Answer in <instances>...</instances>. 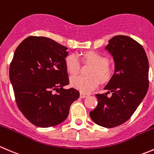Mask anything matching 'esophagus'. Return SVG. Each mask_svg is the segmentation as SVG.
<instances>
[{
    "label": "esophagus",
    "instance_id": "obj_1",
    "mask_svg": "<svg viewBox=\"0 0 154 154\" xmlns=\"http://www.w3.org/2000/svg\"><path fill=\"white\" fill-rule=\"evenodd\" d=\"M88 97V94H85V93H82V92L80 93L81 98H85V97Z\"/></svg>",
    "mask_w": 154,
    "mask_h": 154
}]
</instances>
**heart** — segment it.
<instances>
[{"label": "heart", "mask_w": 154, "mask_h": 154, "mask_svg": "<svg viewBox=\"0 0 154 154\" xmlns=\"http://www.w3.org/2000/svg\"><path fill=\"white\" fill-rule=\"evenodd\" d=\"M83 59L85 62L93 65L89 72L91 76H72L70 79V84L74 88L83 93H90L98 86L99 80L101 83H107L112 79L115 71L108 64L107 57L95 51H88L83 54ZM65 66L71 75L78 73L80 69V61L77 55L69 54L66 56Z\"/></svg>", "instance_id": "heart-1"}]
</instances>
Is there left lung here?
Returning a JSON list of instances; mask_svg holds the SVG:
<instances>
[{
    "label": "left lung",
    "mask_w": 154,
    "mask_h": 154,
    "mask_svg": "<svg viewBox=\"0 0 154 154\" xmlns=\"http://www.w3.org/2000/svg\"><path fill=\"white\" fill-rule=\"evenodd\" d=\"M106 49L113 56L115 73L104 88L108 92L96 94L98 105L90 116L98 125L113 128L128 121L145 97L149 63L142 45L129 36H114ZM110 92L112 97H108Z\"/></svg>",
    "instance_id": "left-lung-1"
}]
</instances>
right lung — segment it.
Listing matches in <instances>:
<instances>
[{
	"mask_svg": "<svg viewBox=\"0 0 154 154\" xmlns=\"http://www.w3.org/2000/svg\"><path fill=\"white\" fill-rule=\"evenodd\" d=\"M68 48L50 38L29 36L16 49L10 80L18 108L33 125L54 127L66 120L79 92L69 85ZM55 90L57 93L54 94Z\"/></svg>",
	"mask_w": 154,
	"mask_h": 154,
	"instance_id": "1",
	"label": "right lung"
}]
</instances>
